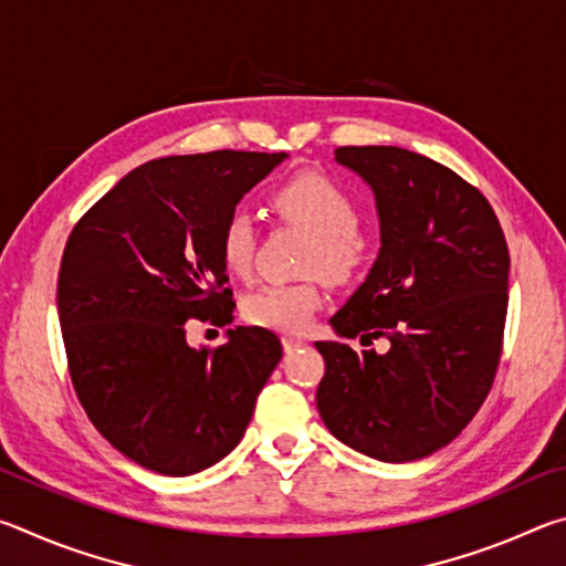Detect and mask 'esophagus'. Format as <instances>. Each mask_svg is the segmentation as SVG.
<instances>
[{
	"label": "esophagus",
	"mask_w": 566,
	"mask_h": 566,
	"mask_svg": "<svg viewBox=\"0 0 566 566\" xmlns=\"http://www.w3.org/2000/svg\"><path fill=\"white\" fill-rule=\"evenodd\" d=\"M304 339L302 337H294V334H284L282 337V347H284V352H296L300 347H304Z\"/></svg>",
	"instance_id": "esophagus-1"
}]
</instances>
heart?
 Returning a JSON list of instances; mask_svg holds the SVG:
<instances>
[{"label": "heart", "mask_w": 566, "mask_h": 566, "mask_svg": "<svg viewBox=\"0 0 566 566\" xmlns=\"http://www.w3.org/2000/svg\"><path fill=\"white\" fill-rule=\"evenodd\" d=\"M272 209L284 222L312 234L306 270L322 272L329 282H349L367 260V242L357 232L359 207L349 191L324 175H300L274 189ZM219 254L237 276L252 272L256 254V222L244 209H234L219 232ZM317 280L262 284L244 296L242 314L249 324L274 332H304L322 306Z\"/></svg>", "instance_id": "obj_1"}]
</instances>
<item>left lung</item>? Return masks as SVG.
Here are the masks:
<instances>
[{
  "mask_svg": "<svg viewBox=\"0 0 566 566\" xmlns=\"http://www.w3.org/2000/svg\"><path fill=\"white\" fill-rule=\"evenodd\" d=\"M375 191L381 249L329 324L385 354L314 342L329 432L379 462L437 452L482 407L502 357L510 249L492 205L439 161L401 147H339Z\"/></svg>",
  "mask_w": 566,
  "mask_h": 566,
  "instance_id": "8db88e82",
  "label": "left lung"
}]
</instances>
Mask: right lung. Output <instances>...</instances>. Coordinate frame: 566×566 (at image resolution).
Instances as JSON below:
<instances>
[{
    "instance_id": "right-lung-1",
    "label": "right lung",
    "mask_w": 566,
    "mask_h": 566,
    "mask_svg": "<svg viewBox=\"0 0 566 566\" xmlns=\"http://www.w3.org/2000/svg\"><path fill=\"white\" fill-rule=\"evenodd\" d=\"M284 151L161 157L122 177L66 239L56 310L70 375L107 442L139 467L187 476L244 437L282 359L262 327L189 347L187 319L232 324L219 232Z\"/></svg>"
}]
</instances>
